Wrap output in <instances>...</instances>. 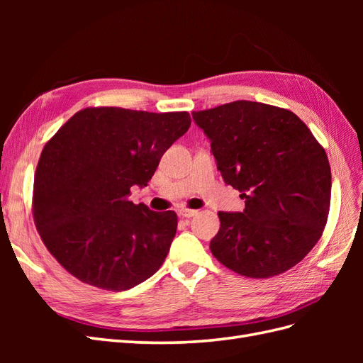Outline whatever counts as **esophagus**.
Returning <instances> with one entry per match:
<instances>
[{"label":"esophagus","instance_id":"34e87169","mask_svg":"<svg viewBox=\"0 0 363 363\" xmlns=\"http://www.w3.org/2000/svg\"><path fill=\"white\" fill-rule=\"evenodd\" d=\"M196 213V211H192V208H180L179 211V215L182 216V218H192V216H195Z\"/></svg>","mask_w":363,"mask_h":363}]
</instances>
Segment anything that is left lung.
I'll return each instance as SVG.
<instances>
[{
	"instance_id": "1",
	"label": "left lung",
	"mask_w": 363,
	"mask_h": 363,
	"mask_svg": "<svg viewBox=\"0 0 363 363\" xmlns=\"http://www.w3.org/2000/svg\"><path fill=\"white\" fill-rule=\"evenodd\" d=\"M211 139L244 212H218L212 255L240 276L268 279L301 262L320 240L330 211L332 171L324 148L288 108L233 101L192 112Z\"/></svg>"
}]
</instances>
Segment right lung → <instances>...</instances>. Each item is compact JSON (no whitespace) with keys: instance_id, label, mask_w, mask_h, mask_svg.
<instances>
[{"instance_id":"obj_1","label":"right lung","mask_w":363,"mask_h":363,"mask_svg":"<svg viewBox=\"0 0 363 363\" xmlns=\"http://www.w3.org/2000/svg\"><path fill=\"white\" fill-rule=\"evenodd\" d=\"M191 127L188 112L87 107L42 150L33 218L42 242L71 276L121 292L145 281L167 259L177 232L172 211L130 201Z\"/></svg>"}]
</instances>
